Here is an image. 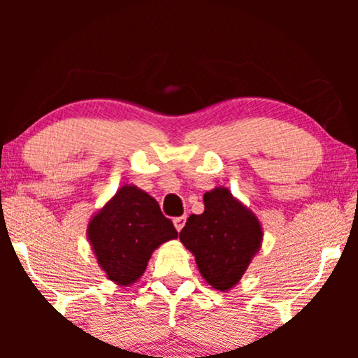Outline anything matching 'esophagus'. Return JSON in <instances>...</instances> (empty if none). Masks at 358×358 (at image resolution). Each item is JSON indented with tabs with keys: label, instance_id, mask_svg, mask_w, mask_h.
Returning a JSON list of instances; mask_svg holds the SVG:
<instances>
[{
	"label": "esophagus",
	"instance_id": "34e87169",
	"mask_svg": "<svg viewBox=\"0 0 358 358\" xmlns=\"http://www.w3.org/2000/svg\"><path fill=\"white\" fill-rule=\"evenodd\" d=\"M185 222H187V217L185 215H182V217H176V219H173V225H175V229L176 231H182L183 229V225H185Z\"/></svg>",
	"mask_w": 358,
	"mask_h": 358
}]
</instances>
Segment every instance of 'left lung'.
I'll return each instance as SVG.
<instances>
[{"instance_id": "left-lung-1", "label": "left lung", "mask_w": 358, "mask_h": 358, "mask_svg": "<svg viewBox=\"0 0 358 358\" xmlns=\"http://www.w3.org/2000/svg\"><path fill=\"white\" fill-rule=\"evenodd\" d=\"M205 210L190 215L180 241L195 256L196 268L213 289H232L262 245L257 215L225 187L203 195Z\"/></svg>"}]
</instances>
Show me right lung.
Masks as SVG:
<instances>
[{"mask_svg": "<svg viewBox=\"0 0 358 358\" xmlns=\"http://www.w3.org/2000/svg\"><path fill=\"white\" fill-rule=\"evenodd\" d=\"M178 237L173 224L150 193L122 185L90 217L87 239L97 264L109 281L131 286L145 274L151 254Z\"/></svg>", "mask_w": 358, "mask_h": 358, "instance_id": "right-lung-1", "label": "right lung"}]
</instances>
